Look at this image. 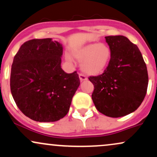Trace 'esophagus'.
<instances>
[{
	"label": "esophagus",
	"instance_id": "obj_1",
	"mask_svg": "<svg viewBox=\"0 0 157 157\" xmlns=\"http://www.w3.org/2000/svg\"><path fill=\"white\" fill-rule=\"evenodd\" d=\"M79 77H80V80L81 82H82V81L87 80V77H86V75H82V74H80V75H79Z\"/></svg>",
	"mask_w": 157,
	"mask_h": 157
}]
</instances>
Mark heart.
I'll return each mask as SVG.
<instances>
[{
  "instance_id": "obj_1",
  "label": "heart",
  "mask_w": 157,
  "mask_h": 157,
  "mask_svg": "<svg viewBox=\"0 0 157 157\" xmlns=\"http://www.w3.org/2000/svg\"><path fill=\"white\" fill-rule=\"evenodd\" d=\"M77 60H82L81 69L86 74L96 75L105 70L111 58V50L105 44H90L75 52ZM70 60V57H66Z\"/></svg>"
}]
</instances>
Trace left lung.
<instances>
[{"label":"left lung","mask_w":157,"mask_h":157,"mask_svg":"<svg viewBox=\"0 0 157 157\" xmlns=\"http://www.w3.org/2000/svg\"><path fill=\"white\" fill-rule=\"evenodd\" d=\"M111 59L104 72L89 77L94 85L91 98L96 109L110 117L134 112L147 92L146 64L136 45L122 35L107 36Z\"/></svg>","instance_id":"obj_1"}]
</instances>
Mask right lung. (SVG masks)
<instances>
[{
    "label": "right lung",
    "instance_id": "right-lung-1",
    "mask_svg": "<svg viewBox=\"0 0 157 157\" xmlns=\"http://www.w3.org/2000/svg\"><path fill=\"white\" fill-rule=\"evenodd\" d=\"M62 55V44L46 38L26 41L14 57L11 92L21 112L35 121L63 118L80 86L77 71L67 74L61 68Z\"/></svg>",
    "mask_w": 157,
    "mask_h": 157
}]
</instances>
